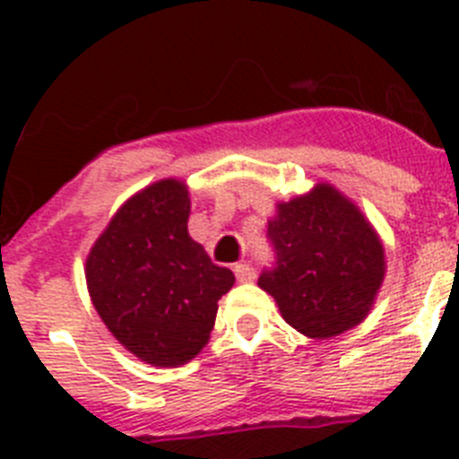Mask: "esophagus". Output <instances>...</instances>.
<instances>
[{"label": "esophagus", "instance_id": "esophagus-1", "mask_svg": "<svg viewBox=\"0 0 459 459\" xmlns=\"http://www.w3.org/2000/svg\"><path fill=\"white\" fill-rule=\"evenodd\" d=\"M235 276H238L239 283H249V281L255 279V270L249 263H238L235 265Z\"/></svg>", "mask_w": 459, "mask_h": 459}]
</instances>
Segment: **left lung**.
Instances as JSON below:
<instances>
[{
    "instance_id": "8db88e82",
    "label": "left lung",
    "mask_w": 459,
    "mask_h": 459,
    "mask_svg": "<svg viewBox=\"0 0 459 459\" xmlns=\"http://www.w3.org/2000/svg\"><path fill=\"white\" fill-rule=\"evenodd\" d=\"M267 238L276 263L258 286L274 297L290 327L308 338H332L368 316L386 272L384 247L336 187L317 183L276 205Z\"/></svg>"
}]
</instances>
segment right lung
Here are the masks:
<instances>
[{"instance_id": "obj_1", "label": "right lung", "mask_w": 459, "mask_h": 459, "mask_svg": "<svg viewBox=\"0 0 459 459\" xmlns=\"http://www.w3.org/2000/svg\"><path fill=\"white\" fill-rule=\"evenodd\" d=\"M183 180L148 185L118 208L86 258V286L98 316L142 361L176 368L204 350L217 301L233 288L189 238Z\"/></svg>"}]
</instances>
